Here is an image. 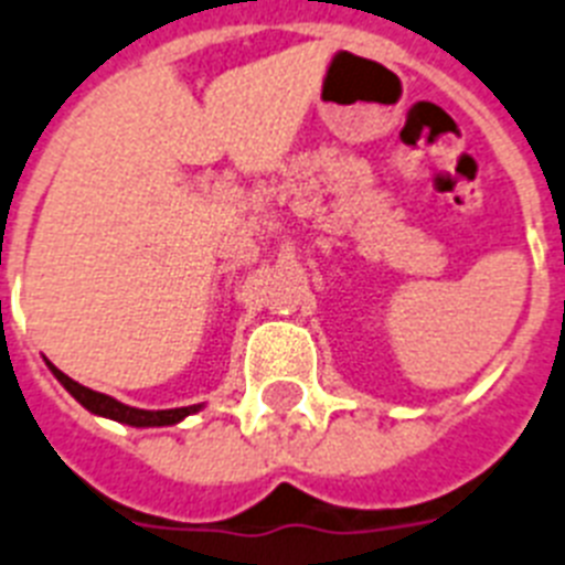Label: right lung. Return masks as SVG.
Segmentation results:
<instances>
[{
    "label": "right lung",
    "instance_id": "right-lung-1",
    "mask_svg": "<svg viewBox=\"0 0 565 565\" xmlns=\"http://www.w3.org/2000/svg\"><path fill=\"white\" fill-rule=\"evenodd\" d=\"M49 370L54 372L60 384L74 395V398L81 401L83 407L88 413H95V416H104L111 418V422H120V424H129V427H170V424H179L184 422L188 416L199 413L202 404H193V407H175V409H138V407H129V404H120L118 398H111V395L104 393H95V390H88V386L77 384L72 377L60 372L54 363H49Z\"/></svg>",
    "mask_w": 565,
    "mask_h": 565
}]
</instances>
